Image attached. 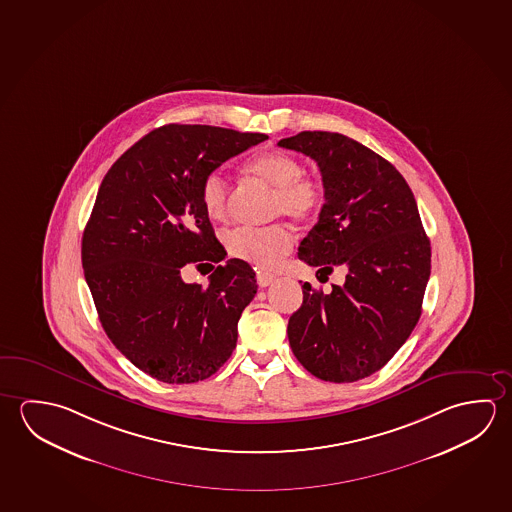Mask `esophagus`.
<instances>
[{"mask_svg":"<svg viewBox=\"0 0 512 512\" xmlns=\"http://www.w3.org/2000/svg\"><path fill=\"white\" fill-rule=\"evenodd\" d=\"M275 280H277V277L271 275V273H259V275H257V284H259L260 287H268V285L273 284Z\"/></svg>","mask_w":512,"mask_h":512,"instance_id":"esophagus-1","label":"esophagus"}]
</instances>
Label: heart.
Segmentation results:
<instances>
[{
	"label": "heart",
	"mask_w": 512,
	"mask_h": 512,
	"mask_svg": "<svg viewBox=\"0 0 512 512\" xmlns=\"http://www.w3.org/2000/svg\"><path fill=\"white\" fill-rule=\"evenodd\" d=\"M244 171L275 187L273 214H285L296 221H307L318 214L325 200L323 185L303 176V164L285 151H266L246 164ZM200 202L207 218L221 221L227 216L228 185L225 178L212 171L200 185ZM230 257L255 268L269 269L293 248V234L285 225L237 227L225 235Z\"/></svg>",
	"instance_id": "b5f03b06"
}]
</instances>
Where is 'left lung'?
Returning <instances> with one entry per match:
<instances>
[{"instance_id": "1", "label": "left lung", "mask_w": 512, "mask_h": 512, "mask_svg": "<svg viewBox=\"0 0 512 512\" xmlns=\"http://www.w3.org/2000/svg\"><path fill=\"white\" fill-rule=\"evenodd\" d=\"M278 146L316 160L325 187L318 223L298 257L318 273L348 271L332 293L302 285L289 344L314 377L361 380L386 366L421 316L430 241L418 205L391 162L346 135L300 132Z\"/></svg>"}]
</instances>
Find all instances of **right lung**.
I'll use <instances>...</instances> for the list:
<instances>
[{"instance_id":"1","label":"right lung","mask_w":512,"mask_h":512,"mask_svg":"<svg viewBox=\"0 0 512 512\" xmlns=\"http://www.w3.org/2000/svg\"><path fill=\"white\" fill-rule=\"evenodd\" d=\"M266 134L166 125L144 135L103 178L82 237L85 282L101 327L134 366L166 384L214 375L237 343V321L257 293L248 262L225 259L200 202L205 176ZM198 261L210 285H185Z\"/></svg>"}]
</instances>
